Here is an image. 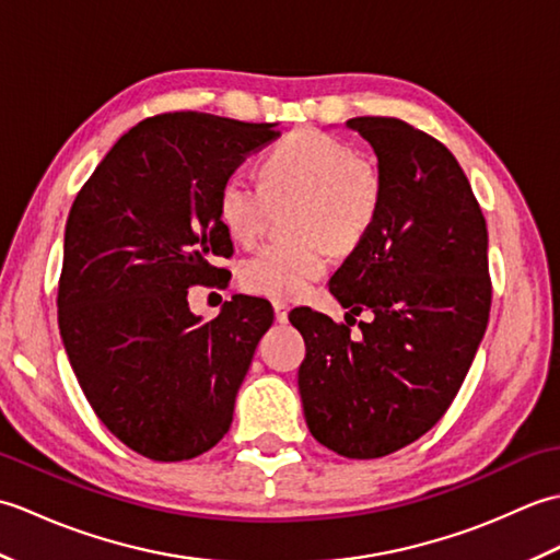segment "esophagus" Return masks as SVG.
<instances>
[{"mask_svg":"<svg viewBox=\"0 0 560 560\" xmlns=\"http://www.w3.org/2000/svg\"><path fill=\"white\" fill-rule=\"evenodd\" d=\"M273 317H277V323H287L289 319V305L283 301H273Z\"/></svg>","mask_w":560,"mask_h":560,"instance_id":"obj_1","label":"esophagus"}]
</instances>
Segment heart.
I'll return each mask as SVG.
<instances>
[{
  "instance_id": "heart-1",
  "label": "heart",
  "mask_w": 560,
  "mask_h": 560,
  "mask_svg": "<svg viewBox=\"0 0 560 560\" xmlns=\"http://www.w3.org/2000/svg\"><path fill=\"white\" fill-rule=\"evenodd\" d=\"M295 237L271 243L241 265V287L273 301H299L325 277L331 245L359 247L380 219L385 175L375 159L317 129L283 137L259 163V180L233 173L219 187L217 213L235 243L255 245L273 209L287 207Z\"/></svg>"
}]
</instances>
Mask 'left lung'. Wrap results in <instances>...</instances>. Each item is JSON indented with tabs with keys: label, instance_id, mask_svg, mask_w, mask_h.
<instances>
[{
	"label": "left lung",
	"instance_id": "1",
	"mask_svg": "<svg viewBox=\"0 0 560 560\" xmlns=\"http://www.w3.org/2000/svg\"><path fill=\"white\" fill-rule=\"evenodd\" d=\"M385 175L375 229L329 281L347 325L313 311L289 319L305 339L299 371L313 438L349 459L407 447L443 419L489 325V231L445 144L397 117L347 122ZM371 324L350 331L353 314Z\"/></svg>",
	"mask_w": 560,
	"mask_h": 560
}]
</instances>
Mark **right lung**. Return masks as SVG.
Wrapping results in <instances>:
<instances>
[{
	"mask_svg": "<svg viewBox=\"0 0 560 560\" xmlns=\"http://www.w3.org/2000/svg\"><path fill=\"white\" fill-rule=\"evenodd\" d=\"M281 132L207 113L141 120L105 153L71 205L57 287L69 363L105 428L141 457H199L229 433L267 301L233 295L219 317L189 313L233 255L219 187ZM219 287V283H217Z\"/></svg>",
	"mask_w": 560,
	"mask_h": 560,
	"instance_id": "right-lung-1",
	"label": "right lung"
}]
</instances>
